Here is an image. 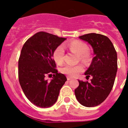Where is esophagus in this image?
I'll return each instance as SVG.
<instances>
[{
	"instance_id": "1",
	"label": "esophagus",
	"mask_w": 128,
	"mask_h": 128,
	"mask_svg": "<svg viewBox=\"0 0 128 128\" xmlns=\"http://www.w3.org/2000/svg\"><path fill=\"white\" fill-rule=\"evenodd\" d=\"M70 80H72V78H69V77H67V80H68V81H70Z\"/></svg>"
}]
</instances>
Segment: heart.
<instances>
[{
	"mask_svg": "<svg viewBox=\"0 0 128 128\" xmlns=\"http://www.w3.org/2000/svg\"><path fill=\"white\" fill-rule=\"evenodd\" d=\"M66 47L70 51L78 55V60L84 64H88L91 62L92 56L88 50V46L86 43L80 40H73L66 45ZM65 50L62 46H60L54 50L53 58L58 65H62L64 62ZM83 69L82 65H65L61 68V72L64 74L70 77L76 76L79 72Z\"/></svg>",
	"mask_w": 128,
	"mask_h": 128,
	"instance_id": "b5f03b06",
	"label": "heart"
}]
</instances>
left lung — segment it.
Segmentation results:
<instances>
[{"label":"left lung","instance_id":"1","mask_svg":"<svg viewBox=\"0 0 128 128\" xmlns=\"http://www.w3.org/2000/svg\"><path fill=\"white\" fill-rule=\"evenodd\" d=\"M93 48L95 56L84 73L92 76L90 82L79 80L74 90L76 98L81 104L94 107L102 103L112 91L117 71V55L110 40L104 35L89 33L81 36Z\"/></svg>","mask_w":128,"mask_h":128}]
</instances>
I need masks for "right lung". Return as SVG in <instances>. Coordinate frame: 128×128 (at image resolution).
I'll list each match as a JSON object with an SVG mask.
<instances>
[{
	"instance_id": "add662e5",
	"label": "right lung",
	"mask_w": 128,
	"mask_h": 128,
	"mask_svg": "<svg viewBox=\"0 0 128 128\" xmlns=\"http://www.w3.org/2000/svg\"><path fill=\"white\" fill-rule=\"evenodd\" d=\"M66 38L38 32L24 44L18 60V80L26 98L40 108H48L57 100L66 81L56 68L53 52ZM46 76H53L50 82Z\"/></svg>"
}]
</instances>
